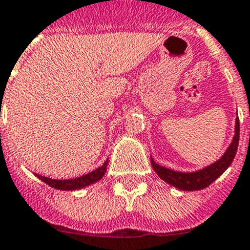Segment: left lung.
Masks as SVG:
<instances>
[{"instance_id":"obj_1","label":"left lung","mask_w":250,"mask_h":250,"mask_svg":"<svg viewBox=\"0 0 250 250\" xmlns=\"http://www.w3.org/2000/svg\"><path fill=\"white\" fill-rule=\"evenodd\" d=\"M238 145H239V118L236 117L235 134H234L233 141L227 148V151L224 152V155L214 164L204 167L201 170L194 171V172H180V171L160 166L153 161V158H151V165L158 176L173 188L182 191L203 190L215 181L219 176H221L223 172H225V170L231 165L234 157H235Z\"/></svg>"}]
</instances>
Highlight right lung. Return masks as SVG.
Returning a JSON list of instances; mask_svg holds the SVG:
<instances>
[{"mask_svg":"<svg viewBox=\"0 0 250 250\" xmlns=\"http://www.w3.org/2000/svg\"><path fill=\"white\" fill-rule=\"evenodd\" d=\"M107 165H108V160H105V162H104L101 167H98L97 170L86 173V175H83V176L77 177V179L54 180V179H50V177L41 176V175H38V173H36V176H38L41 181H44L45 184H47V185L51 186V188H54L64 190V191H74V190H79V188H86V186L92 185V184H94V182L99 181V180L104 176L105 171H107Z\"/></svg>","mask_w":250,"mask_h":250,"instance_id":"1","label":"right lung"}]
</instances>
